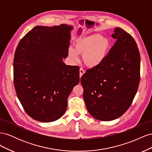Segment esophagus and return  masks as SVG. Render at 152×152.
Listing matches in <instances>:
<instances>
[{"label":"esophagus","instance_id":"obj_1","mask_svg":"<svg viewBox=\"0 0 152 152\" xmlns=\"http://www.w3.org/2000/svg\"><path fill=\"white\" fill-rule=\"evenodd\" d=\"M79 72H80V77H81L82 76V75H83L84 73H85V71L84 70L83 68H80Z\"/></svg>","mask_w":152,"mask_h":152}]
</instances>
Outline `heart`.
I'll list each match as a JSON object with an SVG mask.
<instances>
[{"instance_id":"1","label":"heart","mask_w":152,"mask_h":152,"mask_svg":"<svg viewBox=\"0 0 152 152\" xmlns=\"http://www.w3.org/2000/svg\"><path fill=\"white\" fill-rule=\"evenodd\" d=\"M110 42L98 34L84 36L75 41V48L70 47L68 54L73 61H77L79 54H83V61L87 66L93 67L102 63L108 53Z\"/></svg>"}]
</instances>
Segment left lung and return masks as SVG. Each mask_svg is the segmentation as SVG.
I'll return each instance as SVG.
<instances>
[{
  "label": "left lung",
  "mask_w": 152,
  "mask_h": 152,
  "mask_svg": "<svg viewBox=\"0 0 152 152\" xmlns=\"http://www.w3.org/2000/svg\"><path fill=\"white\" fill-rule=\"evenodd\" d=\"M117 39L104 60L86 70L80 82L89 113L97 120L110 121L130 107L140 80V54L132 37L115 28Z\"/></svg>",
  "instance_id": "8db88e82"
}]
</instances>
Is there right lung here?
Here are the masks:
<instances>
[{
	"mask_svg": "<svg viewBox=\"0 0 152 152\" xmlns=\"http://www.w3.org/2000/svg\"><path fill=\"white\" fill-rule=\"evenodd\" d=\"M65 24L37 26L21 39L13 62L14 84L25 111L34 120L50 122L63 116L67 99L79 82V66L63 61L70 31Z\"/></svg>",
	"mask_w": 152,
	"mask_h": 152,
	"instance_id": "1",
	"label": "right lung"
}]
</instances>
